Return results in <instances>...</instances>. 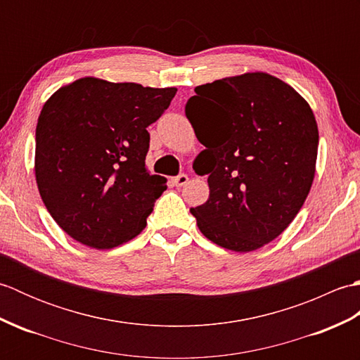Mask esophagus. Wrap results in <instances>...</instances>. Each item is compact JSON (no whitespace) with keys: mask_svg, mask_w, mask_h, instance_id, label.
<instances>
[{"mask_svg":"<svg viewBox=\"0 0 360 360\" xmlns=\"http://www.w3.org/2000/svg\"><path fill=\"white\" fill-rule=\"evenodd\" d=\"M172 182H173V186H176V187H182V186H186L187 182H188V176L184 174V173H181L178 176H174V178L172 179Z\"/></svg>","mask_w":360,"mask_h":360,"instance_id":"esophagus-1","label":"esophagus"}]
</instances>
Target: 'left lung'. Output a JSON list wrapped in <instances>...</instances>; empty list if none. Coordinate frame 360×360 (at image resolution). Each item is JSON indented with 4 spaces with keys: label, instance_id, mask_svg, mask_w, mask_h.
<instances>
[{
    "label": "left lung",
    "instance_id": "obj_1",
    "mask_svg": "<svg viewBox=\"0 0 360 360\" xmlns=\"http://www.w3.org/2000/svg\"><path fill=\"white\" fill-rule=\"evenodd\" d=\"M186 116L205 150L209 200L190 209L205 238L250 252L285 231L316 173L319 129L308 102L288 83L248 72L195 88Z\"/></svg>",
    "mask_w": 360,
    "mask_h": 360
}]
</instances>
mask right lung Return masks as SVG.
Wrapping results in <instances>:
<instances>
[{
    "label": "right lung",
    "instance_id": "right-lung-1",
    "mask_svg": "<svg viewBox=\"0 0 360 360\" xmlns=\"http://www.w3.org/2000/svg\"><path fill=\"white\" fill-rule=\"evenodd\" d=\"M176 88L79 79L44 103L35 131L40 196L63 231L85 246L111 249L139 235L164 176L150 174L147 127Z\"/></svg>",
    "mask_w": 360,
    "mask_h": 360
}]
</instances>
